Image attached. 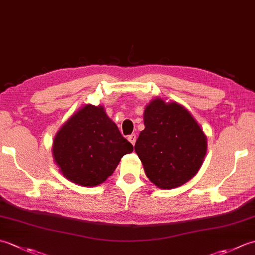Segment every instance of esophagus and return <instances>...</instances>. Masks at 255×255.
Masks as SVG:
<instances>
[{"instance_id": "esophagus-1", "label": "esophagus", "mask_w": 255, "mask_h": 255, "mask_svg": "<svg viewBox=\"0 0 255 255\" xmlns=\"http://www.w3.org/2000/svg\"><path fill=\"white\" fill-rule=\"evenodd\" d=\"M128 140H129V142H130L133 145L134 143H136V140H137L136 134L132 133V134H130V136H128Z\"/></svg>"}]
</instances>
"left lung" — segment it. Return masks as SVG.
<instances>
[{"label": "left lung", "instance_id": "obj_1", "mask_svg": "<svg viewBox=\"0 0 255 255\" xmlns=\"http://www.w3.org/2000/svg\"><path fill=\"white\" fill-rule=\"evenodd\" d=\"M143 123L134 151L149 180L171 189L194 177L203 164L207 138L192 114L176 102L158 97L145 107Z\"/></svg>", "mask_w": 255, "mask_h": 255}]
</instances>
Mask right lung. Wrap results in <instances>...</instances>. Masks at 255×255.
<instances>
[{"label":"right lung","instance_id":"right-lung-1","mask_svg":"<svg viewBox=\"0 0 255 255\" xmlns=\"http://www.w3.org/2000/svg\"><path fill=\"white\" fill-rule=\"evenodd\" d=\"M104 107L88 104L59 129L52 154L63 176L81 186H96L106 181L119 161L132 152Z\"/></svg>","mask_w":255,"mask_h":255}]
</instances>
